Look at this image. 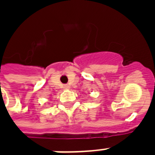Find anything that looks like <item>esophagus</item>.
<instances>
[{
    "label": "esophagus",
    "mask_w": 155,
    "mask_h": 155,
    "mask_svg": "<svg viewBox=\"0 0 155 155\" xmlns=\"http://www.w3.org/2000/svg\"><path fill=\"white\" fill-rule=\"evenodd\" d=\"M63 87H64L65 89H68V88H69V86H68V85H64V86H63Z\"/></svg>",
    "instance_id": "34e87169"
}]
</instances>
